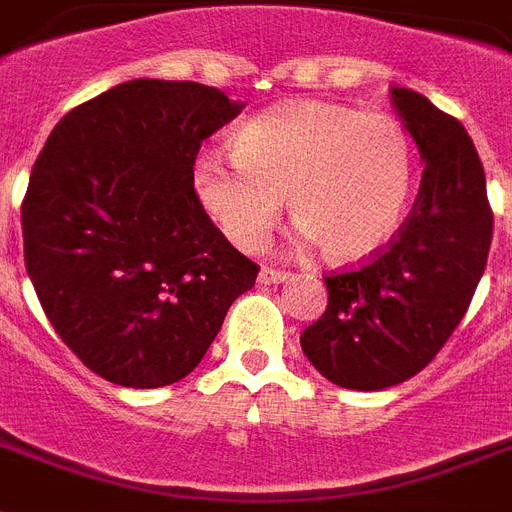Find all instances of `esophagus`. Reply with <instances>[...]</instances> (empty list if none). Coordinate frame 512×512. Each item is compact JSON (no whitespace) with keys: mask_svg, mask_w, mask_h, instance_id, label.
Here are the masks:
<instances>
[{"mask_svg":"<svg viewBox=\"0 0 512 512\" xmlns=\"http://www.w3.org/2000/svg\"><path fill=\"white\" fill-rule=\"evenodd\" d=\"M293 277L290 272H282V269H272V266H261L259 282L261 285H280V282H287Z\"/></svg>","mask_w":512,"mask_h":512,"instance_id":"1","label":"esophagus"}]
</instances>
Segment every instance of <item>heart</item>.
<instances>
[{"label":"heart","instance_id":"obj_1","mask_svg":"<svg viewBox=\"0 0 512 512\" xmlns=\"http://www.w3.org/2000/svg\"><path fill=\"white\" fill-rule=\"evenodd\" d=\"M232 155L201 154L198 206L243 251L259 248L287 198L303 240L335 264L369 259L392 238L411 193V138L392 114L293 101L248 120Z\"/></svg>","mask_w":512,"mask_h":512}]
</instances>
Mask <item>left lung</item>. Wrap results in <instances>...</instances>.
I'll return each mask as SVG.
<instances>
[{
	"mask_svg": "<svg viewBox=\"0 0 512 512\" xmlns=\"http://www.w3.org/2000/svg\"><path fill=\"white\" fill-rule=\"evenodd\" d=\"M390 96L424 162L416 204L369 264L324 277L327 311L301 335L314 369L345 390L416 377L466 316L492 246L487 177L466 128L411 88Z\"/></svg>",
	"mask_w": 512,
	"mask_h": 512,
	"instance_id": "8db88e82",
	"label": "left lung"
}]
</instances>
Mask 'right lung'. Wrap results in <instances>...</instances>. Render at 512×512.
<instances>
[{"label":"right lung","instance_id":"1","mask_svg":"<svg viewBox=\"0 0 512 512\" xmlns=\"http://www.w3.org/2000/svg\"><path fill=\"white\" fill-rule=\"evenodd\" d=\"M243 107L193 80L135 78L67 112L33 164L25 269L62 342L107 382L188 377L256 282L190 183L201 143Z\"/></svg>","mask_w":512,"mask_h":512}]
</instances>
